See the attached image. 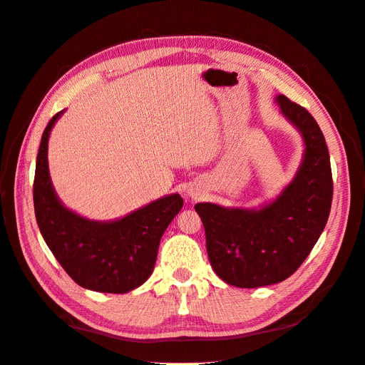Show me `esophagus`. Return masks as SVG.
<instances>
[{
	"label": "esophagus",
	"mask_w": 365,
	"mask_h": 365,
	"mask_svg": "<svg viewBox=\"0 0 365 365\" xmlns=\"http://www.w3.org/2000/svg\"><path fill=\"white\" fill-rule=\"evenodd\" d=\"M190 196H192V197H193V200H196V197H197V193H195V192H192V193H190Z\"/></svg>",
	"instance_id": "esophagus-1"
}]
</instances>
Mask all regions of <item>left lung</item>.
Returning <instances> with one entry per match:
<instances>
[{
  "label": "left lung",
  "mask_w": 365,
  "mask_h": 365,
  "mask_svg": "<svg viewBox=\"0 0 365 365\" xmlns=\"http://www.w3.org/2000/svg\"><path fill=\"white\" fill-rule=\"evenodd\" d=\"M277 102L306 146L292 182L260 210L195 205L210 263L220 279L237 288H260L291 277L322 236L332 205V170L322 129L307 109L286 96Z\"/></svg>",
  "instance_id": "left-lung-1"
}]
</instances>
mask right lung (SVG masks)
I'll use <instances>...</instances> for the list:
<instances>
[{"instance_id": "right-lung-1", "label": "right lung", "mask_w": 365, "mask_h": 365, "mask_svg": "<svg viewBox=\"0 0 365 365\" xmlns=\"http://www.w3.org/2000/svg\"><path fill=\"white\" fill-rule=\"evenodd\" d=\"M43 130L36 158L33 202L41 235L70 277L85 289L125 294L145 283L155 267L161 236L180 213L182 197L175 193L113 222L85 219L65 208L51 185L47 161L50 130Z\"/></svg>"}]
</instances>
